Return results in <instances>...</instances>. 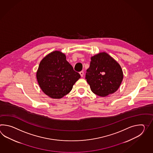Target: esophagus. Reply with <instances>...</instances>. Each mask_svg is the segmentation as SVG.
I'll list each match as a JSON object with an SVG mask.
<instances>
[{
    "instance_id": "esophagus-1",
    "label": "esophagus",
    "mask_w": 153,
    "mask_h": 153,
    "mask_svg": "<svg viewBox=\"0 0 153 153\" xmlns=\"http://www.w3.org/2000/svg\"><path fill=\"white\" fill-rule=\"evenodd\" d=\"M79 74H80L81 77H83V75H84V72L83 71L79 72Z\"/></svg>"
}]
</instances>
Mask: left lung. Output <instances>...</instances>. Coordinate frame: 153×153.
Wrapping results in <instances>:
<instances>
[{
  "label": "left lung",
  "mask_w": 153,
  "mask_h": 153,
  "mask_svg": "<svg viewBox=\"0 0 153 153\" xmlns=\"http://www.w3.org/2000/svg\"><path fill=\"white\" fill-rule=\"evenodd\" d=\"M120 65L106 53H100L91 58L85 79L94 94L105 97L119 89L123 79Z\"/></svg>",
  "instance_id": "left-lung-1"
}]
</instances>
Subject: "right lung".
<instances>
[{
  "label": "right lung",
  "mask_w": 153,
  "mask_h": 153,
  "mask_svg": "<svg viewBox=\"0 0 153 153\" xmlns=\"http://www.w3.org/2000/svg\"><path fill=\"white\" fill-rule=\"evenodd\" d=\"M36 76L42 91L53 99L68 94L81 77L66 60L65 55L59 51L51 52L43 59Z\"/></svg>",
  "instance_id": "add662e5"
}]
</instances>
